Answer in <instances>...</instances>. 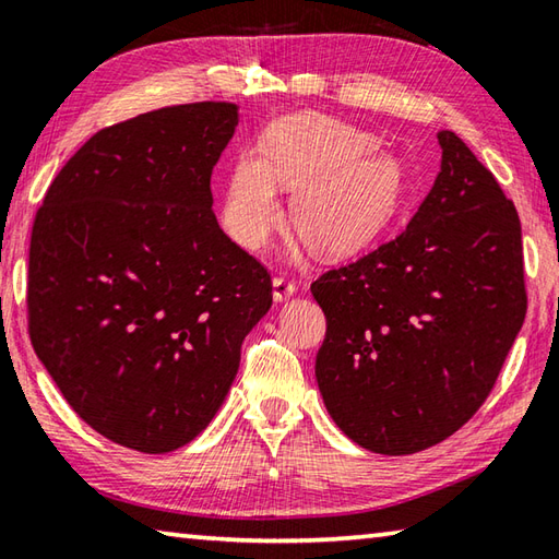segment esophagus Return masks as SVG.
<instances>
[{"label": "esophagus", "instance_id": "obj_1", "mask_svg": "<svg viewBox=\"0 0 559 559\" xmlns=\"http://www.w3.org/2000/svg\"><path fill=\"white\" fill-rule=\"evenodd\" d=\"M295 295V283L288 278H273V300L286 302Z\"/></svg>", "mask_w": 559, "mask_h": 559}]
</instances>
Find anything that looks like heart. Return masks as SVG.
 <instances>
[{"label":"heart","instance_id":"obj_1","mask_svg":"<svg viewBox=\"0 0 559 559\" xmlns=\"http://www.w3.org/2000/svg\"><path fill=\"white\" fill-rule=\"evenodd\" d=\"M373 133L320 114L276 120L261 152L245 150L227 171L223 225L237 245L266 247L283 217L281 191H295L293 225L317 254L346 257L395 221L407 177Z\"/></svg>","mask_w":559,"mask_h":559}]
</instances>
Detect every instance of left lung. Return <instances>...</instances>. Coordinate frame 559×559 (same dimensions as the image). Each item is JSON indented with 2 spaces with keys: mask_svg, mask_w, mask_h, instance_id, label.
<instances>
[{
  "mask_svg": "<svg viewBox=\"0 0 559 559\" xmlns=\"http://www.w3.org/2000/svg\"><path fill=\"white\" fill-rule=\"evenodd\" d=\"M441 171L409 225L312 283L324 407L380 455L441 443L495 388L526 317L521 223L491 171L439 130Z\"/></svg>",
  "mask_w": 559,
  "mask_h": 559,
  "instance_id": "1",
  "label": "left lung"
}]
</instances>
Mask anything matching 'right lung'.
I'll return each instance as SVG.
<instances>
[{
    "label": "right lung",
    "mask_w": 559,
    "mask_h": 559,
    "mask_svg": "<svg viewBox=\"0 0 559 559\" xmlns=\"http://www.w3.org/2000/svg\"><path fill=\"white\" fill-rule=\"evenodd\" d=\"M239 106L157 108L86 140L50 183L28 251L31 344L70 407L140 453L221 409L271 276L213 213Z\"/></svg>",
    "instance_id": "obj_1"
}]
</instances>
